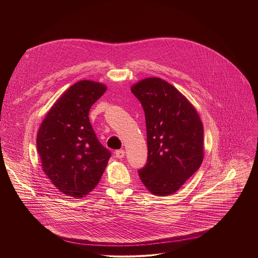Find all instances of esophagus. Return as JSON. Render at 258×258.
<instances>
[{"mask_svg":"<svg viewBox=\"0 0 258 258\" xmlns=\"http://www.w3.org/2000/svg\"><path fill=\"white\" fill-rule=\"evenodd\" d=\"M114 154H115V157H116V158L121 159V158L124 157L125 152H124V150H116V151L114 152Z\"/></svg>","mask_w":258,"mask_h":258,"instance_id":"obj_1","label":"esophagus"}]
</instances>
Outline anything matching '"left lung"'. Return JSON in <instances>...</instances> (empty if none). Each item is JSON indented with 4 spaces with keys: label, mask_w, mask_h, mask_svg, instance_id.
Masks as SVG:
<instances>
[{
    "label": "left lung",
    "mask_w": 258,
    "mask_h": 258,
    "mask_svg": "<svg viewBox=\"0 0 258 258\" xmlns=\"http://www.w3.org/2000/svg\"><path fill=\"white\" fill-rule=\"evenodd\" d=\"M141 102L146 118L148 158L139 170L152 194L175 193L200 167L203 125L194 106L172 85L148 78L131 88Z\"/></svg>",
    "instance_id": "1"
}]
</instances>
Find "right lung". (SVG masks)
Returning a JSON list of instances; mask_svg holds the SVG:
<instances>
[{
  "mask_svg": "<svg viewBox=\"0 0 258 258\" xmlns=\"http://www.w3.org/2000/svg\"><path fill=\"white\" fill-rule=\"evenodd\" d=\"M106 90L105 85L93 81L72 85L52 106L36 136L43 170L67 196L88 195L98 185L111 156L89 119L92 105Z\"/></svg>",
  "mask_w": 258,
  "mask_h": 258,
  "instance_id": "right-lung-1",
  "label": "right lung"
}]
</instances>
